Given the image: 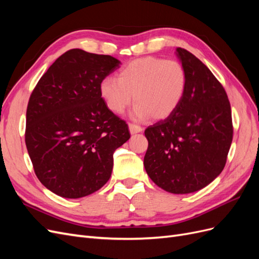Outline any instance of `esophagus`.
<instances>
[{
  "label": "esophagus",
  "instance_id": "34e87169",
  "mask_svg": "<svg viewBox=\"0 0 259 259\" xmlns=\"http://www.w3.org/2000/svg\"><path fill=\"white\" fill-rule=\"evenodd\" d=\"M128 127H130L131 134H136V133L143 132V127L139 126V125H137V124H134V123H130Z\"/></svg>",
  "mask_w": 259,
  "mask_h": 259
}]
</instances>
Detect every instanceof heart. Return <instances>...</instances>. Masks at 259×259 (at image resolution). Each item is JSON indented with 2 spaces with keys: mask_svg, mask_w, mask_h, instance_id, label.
Here are the masks:
<instances>
[{
  "mask_svg": "<svg viewBox=\"0 0 259 259\" xmlns=\"http://www.w3.org/2000/svg\"><path fill=\"white\" fill-rule=\"evenodd\" d=\"M187 83L188 75L182 62L148 56L130 61L117 72V79L105 77L99 91L107 107L114 113H122L133 95L136 117L163 120L182 103Z\"/></svg>",
  "mask_w": 259,
  "mask_h": 259,
  "instance_id": "1",
  "label": "heart"
}]
</instances>
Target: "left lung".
I'll return each instance as SVG.
<instances>
[{"instance_id":"1","label":"left lung","mask_w":259,"mask_h":259,"mask_svg":"<svg viewBox=\"0 0 259 259\" xmlns=\"http://www.w3.org/2000/svg\"><path fill=\"white\" fill-rule=\"evenodd\" d=\"M188 83L176 110L145 131L144 159L152 182L170 193L198 191L222 173L233 137L228 96L193 54L177 48Z\"/></svg>"}]
</instances>
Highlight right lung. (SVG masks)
Wrapping results in <instances>:
<instances>
[{
  "instance_id": "right-lung-1",
  "label": "right lung",
  "mask_w": 259,
  "mask_h": 259,
  "mask_svg": "<svg viewBox=\"0 0 259 259\" xmlns=\"http://www.w3.org/2000/svg\"><path fill=\"white\" fill-rule=\"evenodd\" d=\"M121 62L73 49L55 60L31 93L25 140L38 180L62 198L99 190L111 176L113 152L131 137L108 109L99 86Z\"/></svg>"
}]
</instances>
